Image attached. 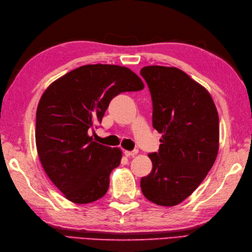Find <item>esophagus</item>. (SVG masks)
<instances>
[{"label":"esophagus","instance_id":"esophagus-1","mask_svg":"<svg viewBox=\"0 0 252 252\" xmlns=\"http://www.w3.org/2000/svg\"><path fill=\"white\" fill-rule=\"evenodd\" d=\"M137 149H134V151H125V155L126 157H134L135 155H137Z\"/></svg>","mask_w":252,"mask_h":252}]
</instances>
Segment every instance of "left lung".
<instances>
[{
    "label": "left lung",
    "instance_id": "1",
    "mask_svg": "<svg viewBox=\"0 0 252 252\" xmlns=\"http://www.w3.org/2000/svg\"><path fill=\"white\" fill-rule=\"evenodd\" d=\"M153 99V126L162 137L149 154L152 172L141 179L149 201L173 207L192 194L219 152V115L210 93L175 67L141 69Z\"/></svg>",
    "mask_w": 252,
    "mask_h": 252
}]
</instances>
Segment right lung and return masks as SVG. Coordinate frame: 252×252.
I'll list each match as a JSON object with an SVG mask.
<instances>
[{
  "label": "right lung",
  "instance_id": "1",
  "mask_svg": "<svg viewBox=\"0 0 252 252\" xmlns=\"http://www.w3.org/2000/svg\"><path fill=\"white\" fill-rule=\"evenodd\" d=\"M143 89L129 68L96 63L74 69L44 91L36 109V151L45 173L68 200L90 203L108 190L122 152L94 142L88 132L101 122L115 96Z\"/></svg>",
  "mask_w": 252,
  "mask_h": 252
}]
</instances>
